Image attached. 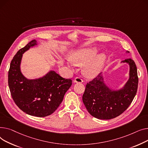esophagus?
Here are the masks:
<instances>
[{"mask_svg":"<svg viewBox=\"0 0 148 148\" xmlns=\"http://www.w3.org/2000/svg\"><path fill=\"white\" fill-rule=\"evenodd\" d=\"M82 82H83L82 79L81 77H77L75 78V79H74L75 83H82Z\"/></svg>","mask_w":148,"mask_h":148,"instance_id":"34e87169","label":"esophagus"}]
</instances>
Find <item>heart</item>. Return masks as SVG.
<instances>
[{
    "label": "heart",
    "instance_id": "1",
    "mask_svg": "<svg viewBox=\"0 0 148 148\" xmlns=\"http://www.w3.org/2000/svg\"><path fill=\"white\" fill-rule=\"evenodd\" d=\"M95 54V51L93 50L82 51L72 59V62L77 66H84L92 59ZM105 60L106 56L102 54L88 64H87L85 66L83 71L84 75L88 78H94L98 76L102 71Z\"/></svg>",
    "mask_w": 148,
    "mask_h": 148
}]
</instances>
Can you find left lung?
I'll return each instance as SVG.
<instances>
[{
	"instance_id": "obj_1",
	"label": "left lung",
	"mask_w": 148,
	"mask_h": 148,
	"mask_svg": "<svg viewBox=\"0 0 148 148\" xmlns=\"http://www.w3.org/2000/svg\"><path fill=\"white\" fill-rule=\"evenodd\" d=\"M122 63H127L130 67L128 79L122 88L115 90L109 87L105 81L103 73L86 84L82 101L92 116L100 119L116 118L123 114L134 99L138 86L137 67L131 58Z\"/></svg>"
}]
</instances>
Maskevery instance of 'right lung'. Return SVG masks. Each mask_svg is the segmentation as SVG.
<instances>
[{
	"label": "right lung",
	"instance_id": "obj_1",
	"mask_svg": "<svg viewBox=\"0 0 148 148\" xmlns=\"http://www.w3.org/2000/svg\"><path fill=\"white\" fill-rule=\"evenodd\" d=\"M38 45V41L33 39L17 52L10 64L8 85L15 103L21 110L32 116L45 117L58 108L72 81L54 71L32 79L24 76L21 71L23 54Z\"/></svg>",
	"mask_w": 148,
	"mask_h": 148
}]
</instances>
